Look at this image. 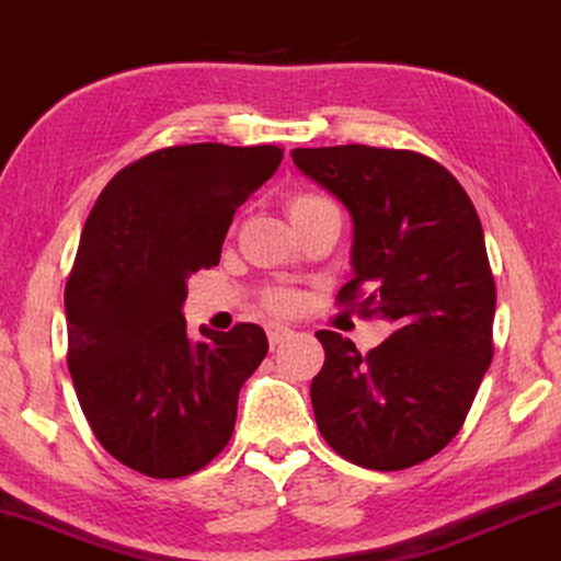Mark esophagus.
<instances>
[{
    "instance_id": "1",
    "label": "esophagus",
    "mask_w": 561,
    "mask_h": 561,
    "mask_svg": "<svg viewBox=\"0 0 561 561\" xmlns=\"http://www.w3.org/2000/svg\"><path fill=\"white\" fill-rule=\"evenodd\" d=\"M267 341H270V348H278L280 343H286L288 337L294 335L291 328H283V324H267Z\"/></svg>"
}]
</instances>
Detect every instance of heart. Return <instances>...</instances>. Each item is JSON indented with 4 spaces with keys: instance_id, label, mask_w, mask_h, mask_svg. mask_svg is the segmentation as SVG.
Instances as JSON below:
<instances>
[{
    "instance_id": "obj_1",
    "label": "heart",
    "mask_w": 561,
    "mask_h": 561,
    "mask_svg": "<svg viewBox=\"0 0 561 561\" xmlns=\"http://www.w3.org/2000/svg\"><path fill=\"white\" fill-rule=\"evenodd\" d=\"M322 205H333V203H330L328 197L314 195V192H296V195L288 197L286 207H288V216H291V224H294V220L304 218L307 213H312ZM265 307L273 309V312H280V314L294 312L296 296H294V291H288V288H273V291L265 294Z\"/></svg>"
}]
</instances>
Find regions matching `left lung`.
Here are the masks:
<instances>
[{"label": "left lung", "instance_id": "8db88e82", "mask_svg": "<svg viewBox=\"0 0 561 561\" xmlns=\"http://www.w3.org/2000/svg\"><path fill=\"white\" fill-rule=\"evenodd\" d=\"M291 156L354 218L356 275L337 307L396 324L369 354L333 330L317 333V426L362 468L419 466L460 432L494 356L496 286L479 213L458 179L416 150L335 145Z\"/></svg>", "mask_w": 561, "mask_h": 561}]
</instances>
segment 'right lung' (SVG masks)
I'll return each mask as SVG.
<instances>
[{"label":"right lung","instance_id":"1","mask_svg":"<svg viewBox=\"0 0 561 561\" xmlns=\"http://www.w3.org/2000/svg\"><path fill=\"white\" fill-rule=\"evenodd\" d=\"M278 145H171L116 174L82 228L65 288L67 364L95 439L150 479H182L228 445L239 390L267 354L260 324L186 337V278L218 265L233 213Z\"/></svg>","mask_w":561,"mask_h":561}]
</instances>
